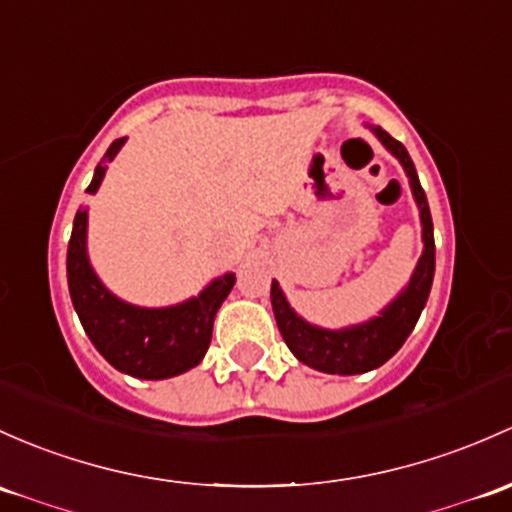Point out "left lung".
<instances>
[{"mask_svg": "<svg viewBox=\"0 0 512 512\" xmlns=\"http://www.w3.org/2000/svg\"><path fill=\"white\" fill-rule=\"evenodd\" d=\"M375 134L380 142L400 159L405 166L407 176H410V186L414 198L419 203V215H422V240L424 252L419 257L417 270L412 274V282L405 292L400 294L390 306L378 316V319L368 321L353 328H343V331H326V328H316L306 321H301L292 309H289L287 299H284L282 289L277 282H272V309L274 319H277L279 333H282L284 343L289 346L301 363L311 365V368L321 370V373L331 375H358L368 373V370L380 368L385 360L402 348L407 336L412 333L417 324L419 314H422L424 304H427L429 289H432L434 279V225L432 213H429L427 196L419 184L417 171L397 139H392L383 127H375Z\"/></svg>", "mask_w": 512, "mask_h": 512, "instance_id": "left-lung-1", "label": "left lung"}]
</instances>
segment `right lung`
Returning a JSON list of instances; mask_svg holds the SVG:
<instances>
[{"mask_svg":"<svg viewBox=\"0 0 512 512\" xmlns=\"http://www.w3.org/2000/svg\"><path fill=\"white\" fill-rule=\"evenodd\" d=\"M125 137L115 139L102 161H112ZM105 166L98 164L88 191H98ZM88 211H78L68 242V289L85 333L112 368L142 380H164L201 363L211 346L213 319L235 284V274L215 279L211 287L171 309H139L112 297L85 255Z\"/></svg>","mask_w":512,"mask_h":512,"instance_id":"right-lung-1","label":"right lung"}]
</instances>
